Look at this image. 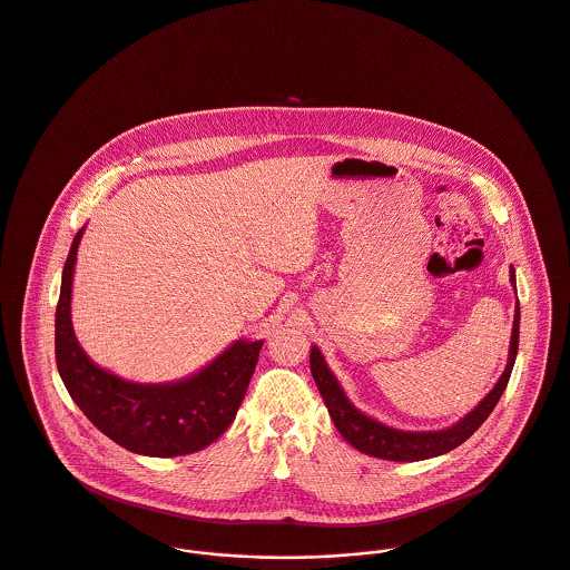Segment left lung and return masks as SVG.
<instances>
[{"mask_svg":"<svg viewBox=\"0 0 570 570\" xmlns=\"http://www.w3.org/2000/svg\"><path fill=\"white\" fill-rule=\"evenodd\" d=\"M511 282L515 286L513 266H511ZM518 346H520V304H518V313H515V322H513V337H511V353H509L507 371L502 373L495 389L475 406V411H471L462 422H458L455 426H451L446 431L411 433V431H397V429L384 426V424L366 417L348 402L340 382L328 371L317 346H313V351H311V373H313V380L324 397V404H326L337 431L353 449H357L366 455L380 458V460L420 462V460L438 458V455H444V453L458 449L487 422V417L498 406L502 393L507 391V384H509L513 366H515Z\"/></svg>","mask_w":570,"mask_h":570,"instance_id":"8db88e82","label":"left lung"}]
</instances>
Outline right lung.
Wrapping results in <instances>:
<instances>
[{
  "label": "right lung",
  "instance_id": "add662e5",
  "mask_svg": "<svg viewBox=\"0 0 570 570\" xmlns=\"http://www.w3.org/2000/svg\"><path fill=\"white\" fill-rule=\"evenodd\" d=\"M81 235L83 228L70 244L55 311V360L68 395L106 438L130 453L177 458L206 449L233 424L264 342L239 340L197 375L175 384H132L95 366L70 324Z\"/></svg>",
  "mask_w": 570,
  "mask_h": 570
}]
</instances>
